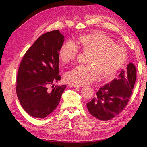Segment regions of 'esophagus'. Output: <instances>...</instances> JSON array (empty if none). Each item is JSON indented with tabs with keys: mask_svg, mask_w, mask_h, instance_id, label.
I'll list each match as a JSON object with an SVG mask.
<instances>
[{
	"mask_svg": "<svg viewBox=\"0 0 147 147\" xmlns=\"http://www.w3.org/2000/svg\"><path fill=\"white\" fill-rule=\"evenodd\" d=\"M69 86L70 87H73V88H80L82 86L81 85H78V84H73V83L69 84Z\"/></svg>",
	"mask_w": 147,
	"mask_h": 147,
	"instance_id": "obj_1",
	"label": "esophagus"
}]
</instances>
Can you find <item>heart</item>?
<instances>
[{"instance_id": "obj_1", "label": "heart", "mask_w": 147, "mask_h": 147, "mask_svg": "<svg viewBox=\"0 0 147 147\" xmlns=\"http://www.w3.org/2000/svg\"><path fill=\"white\" fill-rule=\"evenodd\" d=\"M77 44L83 51L90 53L87 65H79L65 75L67 81L75 84L90 83L98 77L114 75L120 69L126 58V51L122 46L115 45L112 39L102 33L81 35ZM78 47L73 40H69L61 46L59 56L64 63L74 61L78 54Z\"/></svg>"}]
</instances>
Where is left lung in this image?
<instances>
[{
    "label": "left lung",
    "instance_id": "8db88e82",
    "mask_svg": "<svg viewBox=\"0 0 147 147\" xmlns=\"http://www.w3.org/2000/svg\"><path fill=\"white\" fill-rule=\"evenodd\" d=\"M136 80V67L129 63L121 70L117 78L100 88L96 96L86 104L89 112L102 121L114 118L128 103Z\"/></svg>",
    "mask_w": 147,
    "mask_h": 147
}]
</instances>
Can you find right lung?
Segmentation results:
<instances>
[{"mask_svg": "<svg viewBox=\"0 0 147 147\" xmlns=\"http://www.w3.org/2000/svg\"><path fill=\"white\" fill-rule=\"evenodd\" d=\"M64 36L58 30L43 34L26 52L16 78V91L22 107L29 115L43 118L59 104L66 85L53 83L61 80L59 51ZM52 84L51 90L47 87Z\"/></svg>", "mask_w": 147, "mask_h": 147, "instance_id": "right-lung-1", "label": "right lung"}]
</instances>
